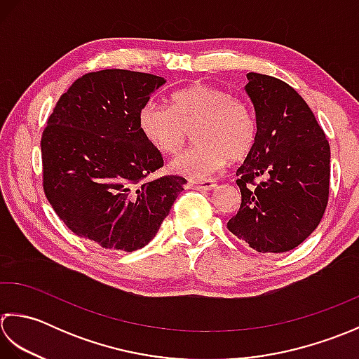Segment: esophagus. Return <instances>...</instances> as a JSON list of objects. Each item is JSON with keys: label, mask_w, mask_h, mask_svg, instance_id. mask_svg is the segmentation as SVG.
Instances as JSON below:
<instances>
[{"label": "esophagus", "mask_w": 359, "mask_h": 359, "mask_svg": "<svg viewBox=\"0 0 359 359\" xmlns=\"http://www.w3.org/2000/svg\"><path fill=\"white\" fill-rule=\"evenodd\" d=\"M187 187L190 189H195V190H203V192H208V190L215 189L217 184L215 181L212 180H204V181H189Z\"/></svg>", "instance_id": "1"}]
</instances>
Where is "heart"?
Returning a JSON list of instances; mask_svg holds the SVG:
<instances>
[{
  "instance_id": "heart-1",
  "label": "heart",
  "mask_w": 359,
  "mask_h": 359,
  "mask_svg": "<svg viewBox=\"0 0 359 359\" xmlns=\"http://www.w3.org/2000/svg\"><path fill=\"white\" fill-rule=\"evenodd\" d=\"M137 128L153 149L170 155L194 130V147L170 161V170L189 180H208L228 158L243 159L257 137V122L245 100L214 85L196 83L170 97V107L149 100L137 113Z\"/></svg>"
}]
</instances>
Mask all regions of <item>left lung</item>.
<instances>
[{
    "label": "left lung",
    "instance_id": "left-lung-1",
    "mask_svg": "<svg viewBox=\"0 0 359 359\" xmlns=\"http://www.w3.org/2000/svg\"><path fill=\"white\" fill-rule=\"evenodd\" d=\"M246 77L257 137L237 170L241 204L228 229L259 252L291 251L325 212L330 145L294 88L257 72Z\"/></svg>",
    "mask_w": 359,
    "mask_h": 359
}]
</instances>
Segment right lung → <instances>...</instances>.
Segmentation results:
<instances>
[{"instance_id": "1", "label": "right lung", "mask_w": 359, "mask_h": 359, "mask_svg": "<svg viewBox=\"0 0 359 359\" xmlns=\"http://www.w3.org/2000/svg\"><path fill=\"white\" fill-rule=\"evenodd\" d=\"M164 77L90 72L62 94L41 136L43 189L60 220L105 250L131 252L156 236L186 178H145L163 167L137 113Z\"/></svg>"}]
</instances>
